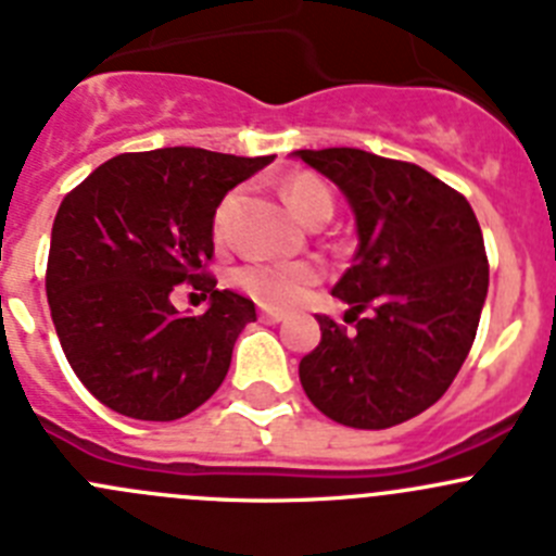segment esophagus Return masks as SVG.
I'll list each match as a JSON object with an SVG mask.
<instances>
[{"instance_id": "34e87169", "label": "esophagus", "mask_w": 556, "mask_h": 556, "mask_svg": "<svg viewBox=\"0 0 556 556\" xmlns=\"http://www.w3.org/2000/svg\"><path fill=\"white\" fill-rule=\"evenodd\" d=\"M258 319H262V323H267V325H278V323H283V319H287V314L273 312V308H262V312H258Z\"/></svg>"}]
</instances>
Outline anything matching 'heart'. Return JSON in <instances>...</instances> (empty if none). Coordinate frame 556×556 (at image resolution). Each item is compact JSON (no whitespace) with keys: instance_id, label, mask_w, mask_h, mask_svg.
I'll return each mask as SVG.
<instances>
[{"instance_id":"obj_1","label":"heart","mask_w":556,"mask_h":556,"mask_svg":"<svg viewBox=\"0 0 556 556\" xmlns=\"http://www.w3.org/2000/svg\"><path fill=\"white\" fill-rule=\"evenodd\" d=\"M283 201L300 220L312 226H319L333 215V195L317 176L308 173L289 178L283 185ZM233 206H237V192H228L215 212V237H223ZM317 281L319 267L312 262H251L231 273L233 287L267 308H289Z\"/></svg>"}]
</instances>
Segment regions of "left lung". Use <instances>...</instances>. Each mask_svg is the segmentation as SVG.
<instances>
[{
  "label": "left lung",
  "instance_id": "obj_1",
  "mask_svg": "<svg viewBox=\"0 0 556 556\" xmlns=\"http://www.w3.org/2000/svg\"><path fill=\"white\" fill-rule=\"evenodd\" d=\"M355 212L358 251L333 294L353 330L319 314L300 383L328 419L386 430L435 405L475 344L488 256L466 198L414 162L361 149L298 151Z\"/></svg>",
  "mask_w": 556,
  "mask_h": 556
}]
</instances>
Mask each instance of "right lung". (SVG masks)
Listing matches in <instances>:
<instances>
[{
  "label": "right lung",
  "instance_id": "add662e5",
  "mask_svg": "<svg viewBox=\"0 0 556 556\" xmlns=\"http://www.w3.org/2000/svg\"><path fill=\"white\" fill-rule=\"evenodd\" d=\"M269 162L185 146L137 151L106 160L63 198L46 298L71 369L101 405L173 421L220 389L256 308L217 289L212 226L226 192ZM178 282L210 298L206 313L175 312Z\"/></svg>",
  "mask_w": 556,
  "mask_h": 556
}]
</instances>
